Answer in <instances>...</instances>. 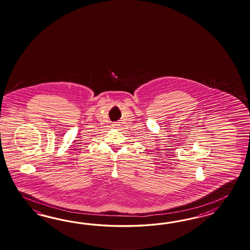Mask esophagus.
Masks as SVG:
<instances>
[{"instance_id":"34e87169","label":"esophagus","mask_w":250,"mask_h":250,"mask_svg":"<svg viewBox=\"0 0 250 250\" xmlns=\"http://www.w3.org/2000/svg\"><path fill=\"white\" fill-rule=\"evenodd\" d=\"M112 126H113L114 128H119V126H121V124H120V122H115V123L112 124Z\"/></svg>"}]
</instances>
